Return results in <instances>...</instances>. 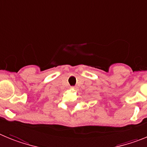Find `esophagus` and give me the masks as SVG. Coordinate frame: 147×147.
Here are the masks:
<instances>
[{
    "label": "esophagus",
    "mask_w": 147,
    "mask_h": 147,
    "mask_svg": "<svg viewBox=\"0 0 147 147\" xmlns=\"http://www.w3.org/2000/svg\"><path fill=\"white\" fill-rule=\"evenodd\" d=\"M71 88H72V89H77V88H76V87H75V86H72V87H71Z\"/></svg>",
    "instance_id": "esophagus-1"
}]
</instances>
